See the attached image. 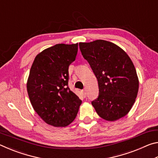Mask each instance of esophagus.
<instances>
[{
	"instance_id": "esophagus-1",
	"label": "esophagus",
	"mask_w": 158,
	"mask_h": 158,
	"mask_svg": "<svg viewBox=\"0 0 158 158\" xmlns=\"http://www.w3.org/2000/svg\"><path fill=\"white\" fill-rule=\"evenodd\" d=\"M82 94H83V95H84V98L85 97V96H86V91H85V89L82 90Z\"/></svg>"
}]
</instances>
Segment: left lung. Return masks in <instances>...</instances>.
I'll list each match as a JSON object with an SVG mask.
<instances>
[{
    "mask_svg": "<svg viewBox=\"0 0 158 158\" xmlns=\"http://www.w3.org/2000/svg\"><path fill=\"white\" fill-rule=\"evenodd\" d=\"M79 45L98 81V98L91 102L97 114L109 121L125 116L139 90L137 72L130 58L121 47L102 40Z\"/></svg>",
    "mask_w": 158,
    "mask_h": 158,
    "instance_id": "8db88e82",
    "label": "left lung"
}]
</instances>
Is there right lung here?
<instances>
[{
	"label": "right lung",
	"instance_id": "obj_1",
	"mask_svg": "<svg viewBox=\"0 0 158 158\" xmlns=\"http://www.w3.org/2000/svg\"><path fill=\"white\" fill-rule=\"evenodd\" d=\"M78 43L58 44L36 56L27 81L34 110L47 124L65 127L78 113L81 100L68 87L69 65L75 60Z\"/></svg>",
	"mask_w": 158,
	"mask_h": 158
}]
</instances>
